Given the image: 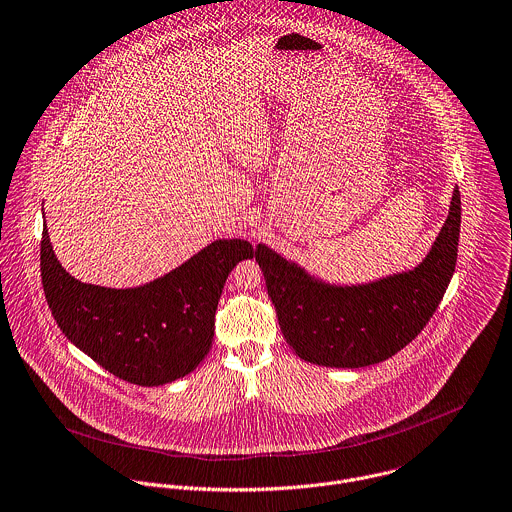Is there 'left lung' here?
<instances>
[{
	"instance_id": "obj_1",
	"label": "left lung",
	"mask_w": 512,
	"mask_h": 512,
	"mask_svg": "<svg viewBox=\"0 0 512 512\" xmlns=\"http://www.w3.org/2000/svg\"><path fill=\"white\" fill-rule=\"evenodd\" d=\"M459 231L457 187L437 239L413 269L367 283H331L263 243L255 259L281 333L299 359L331 369H361L399 353L429 323L455 273Z\"/></svg>"
}]
</instances>
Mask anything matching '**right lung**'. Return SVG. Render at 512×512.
<instances>
[{"label": "right lung", "mask_w": 512, "mask_h": 512, "mask_svg": "<svg viewBox=\"0 0 512 512\" xmlns=\"http://www.w3.org/2000/svg\"><path fill=\"white\" fill-rule=\"evenodd\" d=\"M255 253L245 239H217L149 283L111 289L69 275L43 221L41 283L57 327L79 351L127 383L159 387L205 359L223 285Z\"/></svg>", "instance_id": "obj_1"}]
</instances>
